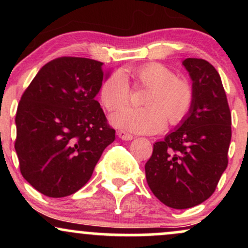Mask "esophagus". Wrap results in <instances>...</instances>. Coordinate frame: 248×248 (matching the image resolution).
I'll use <instances>...</instances> for the list:
<instances>
[{
    "instance_id": "esophagus-1",
    "label": "esophagus",
    "mask_w": 248,
    "mask_h": 248,
    "mask_svg": "<svg viewBox=\"0 0 248 248\" xmlns=\"http://www.w3.org/2000/svg\"><path fill=\"white\" fill-rule=\"evenodd\" d=\"M118 136L121 139V140H124V141H130L134 139V136L132 135V134L124 132V130H119Z\"/></svg>"
}]
</instances>
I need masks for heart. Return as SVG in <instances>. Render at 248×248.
<instances>
[{"label":"heart","instance_id":"heart-1","mask_svg":"<svg viewBox=\"0 0 248 248\" xmlns=\"http://www.w3.org/2000/svg\"><path fill=\"white\" fill-rule=\"evenodd\" d=\"M128 75L136 84L148 87L144 107H122L110 115L113 126L127 132L153 134L163 129L167 119L170 124H181L193 104V88L186 79L176 78L169 67L148 62L130 70ZM130 87L119 71L110 73L100 86V99L108 110L129 101Z\"/></svg>","mask_w":248,"mask_h":248}]
</instances>
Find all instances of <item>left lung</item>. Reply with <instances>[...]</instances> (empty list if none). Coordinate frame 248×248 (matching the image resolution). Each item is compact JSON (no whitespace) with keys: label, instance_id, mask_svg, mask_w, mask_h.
I'll use <instances>...</instances> for the list:
<instances>
[{"label":"left lung","instance_id":"obj_1","mask_svg":"<svg viewBox=\"0 0 248 248\" xmlns=\"http://www.w3.org/2000/svg\"><path fill=\"white\" fill-rule=\"evenodd\" d=\"M193 104L186 118L155 142L146 163L154 195L172 209H189L215 192L226 169L231 142V112L217 70L204 59L186 58Z\"/></svg>","mask_w":248,"mask_h":248}]
</instances>
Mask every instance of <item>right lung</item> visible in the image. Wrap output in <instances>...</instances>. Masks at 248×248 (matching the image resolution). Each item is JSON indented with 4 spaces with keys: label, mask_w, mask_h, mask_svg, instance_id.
I'll return each instance as SVG.
<instances>
[{
    "label": "right lung",
    "mask_w": 248,
    "mask_h": 248,
    "mask_svg": "<svg viewBox=\"0 0 248 248\" xmlns=\"http://www.w3.org/2000/svg\"><path fill=\"white\" fill-rule=\"evenodd\" d=\"M102 62L61 57L45 64L16 113L15 150L22 176L47 197L70 196L87 183L115 130L95 96Z\"/></svg>",
    "instance_id": "add662e5"
}]
</instances>
